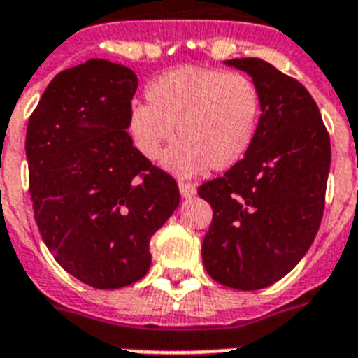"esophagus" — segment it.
Returning a JSON list of instances; mask_svg holds the SVG:
<instances>
[{
	"label": "esophagus",
	"instance_id": "34e87169",
	"mask_svg": "<svg viewBox=\"0 0 358 358\" xmlns=\"http://www.w3.org/2000/svg\"><path fill=\"white\" fill-rule=\"evenodd\" d=\"M179 192H181L182 198H192L196 194V187L190 182H179Z\"/></svg>",
	"mask_w": 358,
	"mask_h": 358
}]
</instances>
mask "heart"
Wrapping results in <instances>:
<instances>
[{"label": "heart", "instance_id": "b5f03b06", "mask_svg": "<svg viewBox=\"0 0 358 358\" xmlns=\"http://www.w3.org/2000/svg\"><path fill=\"white\" fill-rule=\"evenodd\" d=\"M145 101L148 106L130 108L127 134L149 162H157L177 136L164 168L179 177L229 170L256 141L262 95L245 74L179 66L149 82Z\"/></svg>", "mask_w": 358, "mask_h": 358}]
</instances>
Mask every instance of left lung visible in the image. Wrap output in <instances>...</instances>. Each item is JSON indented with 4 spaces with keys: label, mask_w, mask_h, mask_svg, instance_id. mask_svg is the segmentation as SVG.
Instances as JSON below:
<instances>
[{
    "label": "left lung",
    "mask_w": 358,
    "mask_h": 358,
    "mask_svg": "<svg viewBox=\"0 0 358 358\" xmlns=\"http://www.w3.org/2000/svg\"><path fill=\"white\" fill-rule=\"evenodd\" d=\"M262 95L254 145L198 194L213 207L201 245L205 271L218 284L254 292L278 282L308 252L320 229L331 140L306 87L257 57L229 59Z\"/></svg>",
    "instance_id": "left-lung-1"
}]
</instances>
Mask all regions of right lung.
Listing matches in <instances>:
<instances>
[{"mask_svg": "<svg viewBox=\"0 0 358 358\" xmlns=\"http://www.w3.org/2000/svg\"><path fill=\"white\" fill-rule=\"evenodd\" d=\"M138 78L90 59L59 73L29 117L26 155L38 231L55 262L96 289L138 282L149 241L179 205L176 179L127 134Z\"/></svg>", "mask_w": 358, "mask_h": 358, "instance_id": "right-lung-1", "label": "right lung"}]
</instances>
